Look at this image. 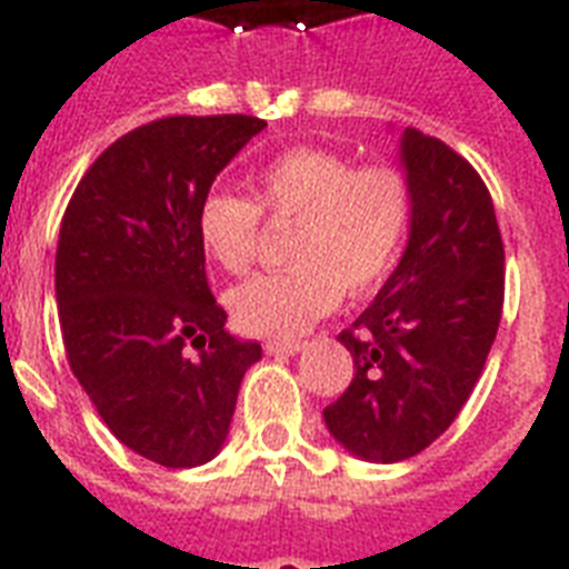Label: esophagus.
I'll use <instances>...</instances> for the list:
<instances>
[{
    "mask_svg": "<svg viewBox=\"0 0 569 569\" xmlns=\"http://www.w3.org/2000/svg\"><path fill=\"white\" fill-rule=\"evenodd\" d=\"M268 355H298L303 351L301 339H268L266 342Z\"/></svg>",
    "mask_w": 569,
    "mask_h": 569,
    "instance_id": "esophagus-1",
    "label": "esophagus"
}]
</instances>
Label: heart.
Segmentation results:
<instances>
[{"label":"heart","mask_w":569,"mask_h":569,"mask_svg":"<svg viewBox=\"0 0 569 569\" xmlns=\"http://www.w3.org/2000/svg\"><path fill=\"white\" fill-rule=\"evenodd\" d=\"M253 203L212 191L197 209V239L223 271L241 274L257 257L259 212L292 221L289 271L230 289L236 325L253 337H295L337 310L342 292L363 295L392 271L407 223L410 189L383 164L351 168L337 153L295 147L253 177Z\"/></svg>","instance_id":"1"}]
</instances>
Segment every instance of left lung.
<instances>
[{
	"instance_id": "8db88e82",
	"label": "left lung",
	"mask_w": 569,
	"mask_h": 569,
	"mask_svg": "<svg viewBox=\"0 0 569 569\" xmlns=\"http://www.w3.org/2000/svg\"><path fill=\"white\" fill-rule=\"evenodd\" d=\"M398 159L410 232L396 271L339 342L355 380L325 410L330 437L369 463H398L440 437L481 378L505 298L493 200L472 164L407 127Z\"/></svg>"
}]
</instances>
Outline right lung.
Segmentation results:
<instances>
[{"label": "right lung", "mask_w": 569, "mask_h": 569, "mask_svg": "<svg viewBox=\"0 0 569 569\" xmlns=\"http://www.w3.org/2000/svg\"><path fill=\"white\" fill-rule=\"evenodd\" d=\"M266 120L162 118L118 138L67 206L56 301L76 380L127 449L168 469L223 449L241 378L262 357L223 330L197 209Z\"/></svg>", "instance_id": "1"}]
</instances>
